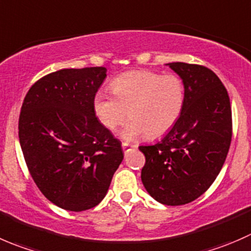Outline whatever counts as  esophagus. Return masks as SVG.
Wrapping results in <instances>:
<instances>
[{"label":"esophagus","mask_w":251,"mask_h":251,"mask_svg":"<svg viewBox=\"0 0 251 251\" xmlns=\"http://www.w3.org/2000/svg\"><path fill=\"white\" fill-rule=\"evenodd\" d=\"M122 148H123V150H126V149H136L138 148V145H129L128 143H123Z\"/></svg>","instance_id":"1"}]
</instances>
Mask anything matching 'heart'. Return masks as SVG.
Segmentation results:
<instances>
[{"label": "heart", "instance_id": "1", "mask_svg": "<svg viewBox=\"0 0 251 251\" xmlns=\"http://www.w3.org/2000/svg\"><path fill=\"white\" fill-rule=\"evenodd\" d=\"M113 96L98 91L94 96L95 116L105 128L115 130L131 118L121 131L126 141L148 135H165L179 120L185 103L183 80L176 74L150 71L126 72L111 83Z\"/></svg>", "mask_w": 251, "mask_h": 251}]
</instances>
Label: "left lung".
<instances>
[{
    "mask_svg": "<svg viewBox=\"0 0 251 251\" xmlns=\"http://www.w3.org/2000/svg\"><path fill=\"white\" fill-rule=\"evenodd\" d=\"M166 66L183 80L184 108L158 143L139 146L145 155L141 182L156 201L178 206L204 194L220 173L232 139V111L225 85L211 69L183 62Z\"/></svg>",
    "mask_w": 251,
    "mask_h": 251,
    "instance_id": "1",
    "label": "left lung"
}]
</instances>
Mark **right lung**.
<instances>
[{
    "mask_svg": "<svg viewBox=\"0 0 251 251\" xmlns=\"http://www.w3.org/2000/svg\"><path fill=\"white\" fill-rule=\"evenodd\" d=\"M106 72L89 67L47 74L22 106L19 143L29 172L42 194L63 210L100 204L123 160L121 141L93 107Z\"/></svg>",
    "mask_w": 251,
    "mask_h": 251,
    "instance_id": "right-lung-1",
    "label": "right lung"
}]
</instances>
